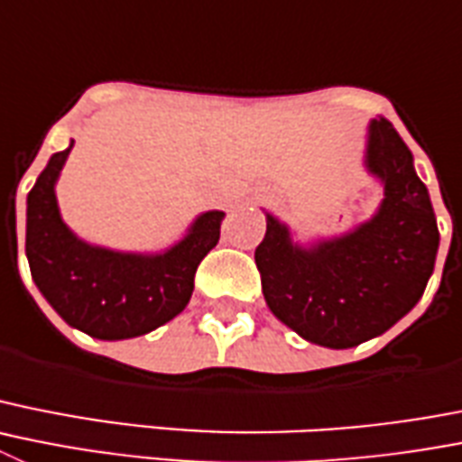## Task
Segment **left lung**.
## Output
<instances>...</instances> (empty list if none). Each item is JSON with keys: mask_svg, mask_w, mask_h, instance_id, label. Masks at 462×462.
Here are the masks:
<instances>
[{"mask_svg": "<svg viewBox=\"0 0 462 462\" xmlns=\"http://www.w3.org/2000/svg\"><path fill=\"white\" fill-rule=\"evenodd\" d=\"M364 164L384 188L374 217L302 247L265 213V238L254 252L270 311L325 348H353L399 323L424 295L438 256L429 189L387 118H371Z\"/></svg>", "mask_w": 462, "mask_h": 462, "instance_id": "left-lung-1", "label": "left lung"}]
</instances>
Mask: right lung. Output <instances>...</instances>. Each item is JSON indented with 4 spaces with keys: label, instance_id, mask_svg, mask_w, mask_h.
Here are the masks:
<instances>
[{
    "label": "right lung",
    "instance_id": "add662e5",
    "mask_svg": "<svg viewBox=\"0 0 462 462\" xmlns=\"http://www.w3.org/2000/svg\"><path fill=\"white\" fill-rule=\"evenodd\" d=\"M59 151L27 197V252L33 283L50 307L93 338L118 341L153 332L188 307L194 274L217 245L222 210L201 213L183 240L160 254L96 247L66 226L57 185L68 153Z\"/></svg>",
    "mask_w": 462,
    "mask_h": 462
}]
</instances>
